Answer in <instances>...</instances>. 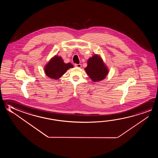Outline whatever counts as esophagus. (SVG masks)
Here are the masks:
<instances>
[{"instance_id":"1","label":"esophagus","mask_w":158,"mask_h":158,"mask_svg":"<svg viewBox=\"0 0 158 158\" xmlns=\"http://www.w3.org/2000/svg\"><path fill=\"white\" fill-rule=\"evenodd\" d=\"M75 66L76 67L81 68V64H75Z\"/></svg>"}]
</instances>
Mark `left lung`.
<instances>
[{
	"mask_svg": "<svg viewBox=\"0 0 158 158\" xmlns=\"http://www.w3.org/2000/svg\"><path fill=\"white\" fill-rule=\"evenodd\" d=\"M85 70L94 82L104 80L109 72L100 56L96 54L89 58L88 65L85 68Z\"/></svg>",
	"mask_w": 158,
	"mask_h": 158,
	"instance_id": "left-lung-1",
	"label": "left lung"
}]
</instances>
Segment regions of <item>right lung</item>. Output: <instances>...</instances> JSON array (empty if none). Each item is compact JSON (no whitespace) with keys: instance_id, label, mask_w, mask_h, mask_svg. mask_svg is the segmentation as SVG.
Segmentation results:
<instances>
[{"instance_id":"1","label":"right lung","mask_w":158,"mask_h":158,"mask_svg":"<svg viewBox=\"0 0 158 158\" xmlns=\"http://www.w3.org/2000/svg\"><path fill=\"white\" fill-rule=\"evenodd\" d=\"M71 68H73L72 64L65 63L62 57L56 55L44 66V71L47 77L57 80Z\"/></svg>"}]
</instances>
